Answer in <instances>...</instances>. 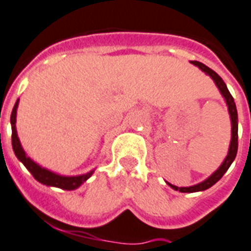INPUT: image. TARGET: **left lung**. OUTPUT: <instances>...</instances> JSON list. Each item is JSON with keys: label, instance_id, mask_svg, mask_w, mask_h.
Wrapping results in <instances>:
<instances>
[{"label": "left lung", "instance_id": "left-lung-1", "mask_svg": "<svg viewBox=\"0 0 251 251\" xmlns=\"http://www.w3.org/2000/svg\"><path fill=\"white\" fill-rule=\"evenodd\" d=\"M193 66L199 67L202 72H205L207 76H210V78L213 79L214 83L217 85V87L221 91L222 97L225 98L226 104L228 107V113H229V119H231V143H229V148H228V153L226 156V158L223 160V162L221 164V166L213 173V174L206 178L205 180H202L201 183H197L195 185H191V187H176V185L172 184V183H168V185H170L173 189L175 191H179V192L183 193H193V192H201V191H205V189L210 188L211 185H214L215 183L219 180V179L226 174L229 166L232 165V162L235 161L236 154H237V139H238V117H237V109H236V104L235 100H233V98H232L231 93L228 91L227 85L225 83V81L222 79V77L215 73L213 69H210L209 67H206L202 63L197 62V60H192L191 62Z\"/></svg>", "mask_w": 251, "mask_h": 251}]
</instances>
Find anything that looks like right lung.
<instances>
[{
    "label": "right lung",
    "mask_w": 251,
    "mask_h": 251,
    "mask_svg": "<svg viewBox=\"0 0 251 251\" xmlns=\"http://www.w3.org/2000/svg\"><path fill=\"white\" fill-rule=\"evenodd\" d=\"M18 105H19V99L16 100L15 105L11 112V117H10V122H11V142H13V150L18 160L22 162L26 168V170L33 175V178L37 182L42 183L49 187H56V188L66 189V191H73V189L78 188L79 185L83 184L87 179L90 178L94 174L95 169L90 170L86 174L81 175H60L58 173H54L51 170H49L46 168H42L41 165H38L36 161H33L29 156H26L25 151L23 150L22 143H20L19 136H18V131H16V111H18Z\"/></svg>",
    "instance_id": "1"
}]
</instances>
